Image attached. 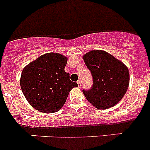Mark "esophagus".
I'll return each instance as SVG.
<instances>
[{
    "mask_svg": "<svg viewBox=\"0 0 150 150\" xmlns=\"http://www.w3.org/2000/svg\"><path fill=\"white\" fill-rule=\"evenodd\" d=\"M77 84H78V86H79V87L81 86V81H80V80H78Z\"/></svg>",
    "mask_w": 150,
    "mask_h": 150,
    "instance_id": "esophagus-1",
    "label": "esophagus"
}]
</instances>
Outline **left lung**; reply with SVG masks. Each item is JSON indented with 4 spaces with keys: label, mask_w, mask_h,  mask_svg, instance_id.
I'll use <instances>...</instances> for the list:
<instances>
[{
    "label": "left lung",
    "mask_w": 150,
    "mask_h": 150,
    "mask_svg": "<svg viewBox=\"0 0 150 150\" xmlns=\"http://www.w3.org/2000/svg\"><path fill=\"white\" fill-rule=\"evenodd\" d=\"M91 71L93 85L83 90L88 101L98 109H108L123 98L129 85V71L126 66L112 55L102 50H92L83 55Z\"/></svg>",
    "instance_id": "8db88e82"
}]
</instances>
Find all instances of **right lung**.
Returning <instances> with one entry per match:
<instances>
[{"instance_id":"add662e5","label":"right lung","mask_w":150,"mask_h":150,"mask_svg":"<svg viewBox=\"0 0 150 150\" xmlns=\"http://www.w3.org/2000/svg\"><path fill=\"white\" fill-rule=\"evenodd\" d=\"M67 59L55 52L41 55L22 72L20 86L25 98L34 109L45 113L59 111L76 83L64 71Z\"/></svg>"}]
</instances>
